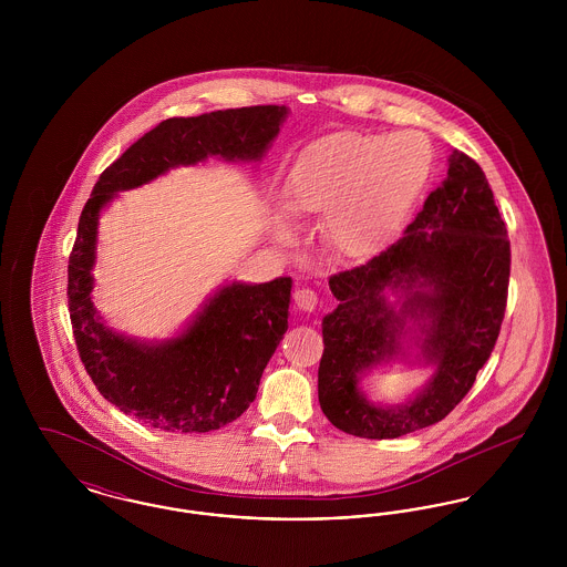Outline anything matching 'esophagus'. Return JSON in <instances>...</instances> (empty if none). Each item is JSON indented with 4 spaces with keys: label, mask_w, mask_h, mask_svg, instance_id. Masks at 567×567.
Here are the masks:
<instances>
[{
    "label": "esophagus",
    "mask_w": 567,
    "mask_h": 567,
    "mask_svg": "<svg viewBox=\"0 0 567 567\" xmlns=\"http://www.w3.org/2000/svg\"><path fill=\"white\" fill-rule=\"evenodd\" d=\"M293 299H296L297 308L299 310H315L317 306H319V293L315 291V289H310V287H301V289H296V293H293Z\"/></svg>",
    "instance_id": "34e87169"
}]
</instances>
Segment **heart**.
Segmentation results:
<instances>
[{"label":"heart","instance_id":"1","mask_svg":"<svg viewBox=\"0 0 567 567\" xmlns=\"http://www.w3.org/2000/svg\"><path fill=\"white\" fill-rule=\"evenodd\" d=\"M430 172L432 148L423 135H336L296 163L285 206L296 215L329 208V240L365 255L398 227Z\"/></svg>","mask_w":567,"mask_h":567}]
</instances>
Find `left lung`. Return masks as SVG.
<instances>
[{"instance_id": "left-lung-1", "label": "left lung", "mask_w": 567, "mask_h": 567, "mask_svg": "<svg viewBox=\"0 0 567 567\" xmlns=\"http://www.w3.org/2000/svg\"><path fill=\"white\" fill-rule=\"evenodd\" d=\"M508 280L511 240L485 172L453 151L449 176L404 236L363 266L329 276L340 301L323 319L319 365V404L329 423L357 437L389 440L442 421L495 349ZM386 290L403 293L400 309L385 303ZM405 320H416L426 333L422 350L439 370L414 403L370 405L358 377L399 350Z\"/></svg>"}]
</instances>
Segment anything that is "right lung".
<instances>
[{
  "label": "right lung",
  "instance_id": "1",
  "mask_svg": "<svg viewBox=\"0 0 567 567\" xmlns=\"http://www.w3.org/2000/svg\"><path fill=\"white\" fill-rule=\"evenodd\" d=\"M285 116L287 106H248L162 121L110 163L82 208L68 261L76 349L97 391L148 427L206 433L243 414L287 331L291 278L227 285L181 338L137 344L104 327L91 301L100 210L116 190L140 187L176 165L208 155L259 159Z\"/></svg>",
  "mask_w": 567,
  "mask_h": 567
}]
</instances>
